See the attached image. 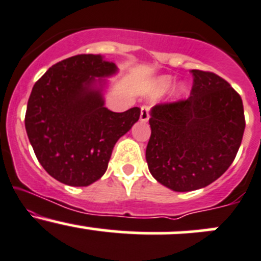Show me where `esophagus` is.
<instances>
[{
  "label": "esophagus",
  "mask_w": 261,
  "mask_h": 261,
  "mask_svg": "<svg viewBox=\"0 0 261 261\" xmlns=\"http://www.w3.org/2000/svg\"><path fill=\"white\" fill-rule=\"evenodd\" d=\"M149 120V108L147 106H142L141 114H140V121L146 122Z\"/></svg>",
  "instance_id": "34e87169"
}]
</instances>
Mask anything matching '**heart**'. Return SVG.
<instances>
[{
	"instance_id": "obj_1",
	"label": "heart",
	"mask_w": 261,
	"mask_h": 261,
	"mask_svg": "<svg viewBox=\"0 0 261 261\" xmlns=\"http://www.w3.org/2000/svg\"><path fill=\"white\" fill-rule=\"evenodd\" d=\"M170 86H171V80H170V79H161V80H159L158 82V87L161 91H165V90L169 89Z\"/></svg>"
}]
</instances>
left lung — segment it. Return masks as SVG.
I'll list each match as a JSON object with an SVG mask.
<instances>
[{
    "label": "left lung",
    "instance_id": "8db88e82",
    "mask_svg": "<svg viewBox=\"0 0 261 261\" xmlns=\"http://www.w3.org/2000/svg\"><path fill=\"white\" fill-rule=\"evenodd\" d=\"M186 100L155 105L146 161L156 180L174 191L210 185L234 161L244 130L243 100L227 81L193 70Z\"/></svg>",
    "mask_w": 261,
    "mask_h": 261
}]
</instances>
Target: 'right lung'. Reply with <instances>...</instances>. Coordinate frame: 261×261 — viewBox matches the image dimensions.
<instances>
[{
	"mask_svg": "<svg viewBox=\"0 0 261 261\" xmlns=\"http://www.w3.org/2000/svg\"><path fill=\"white\" fill-rule=\"evenodd\" d=\"M116 72V65L101 55H76L52 66L34 85L26 133L37 160L60 182L89 186L100 179L117 140L139 120V108H105L102 77Z\"/></svg>",
	"mask_w": 261,
	"mask_h": 261,
	"instance_id": "obj_1",
	"label": "right lung"
}]
</instances>
